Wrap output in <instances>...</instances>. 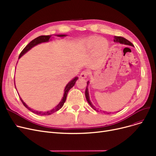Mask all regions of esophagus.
Returning a JSON list of instances; mask_svg holds the SVG:
<instances>
[{"instance_id":"1","label":"esophagus","mask_w":156,"mask_h":156,"mask_svg":"<svg viewBox=\"0 0 156 156\" xmlns=\"http://www.w3.org/2000/svg\"><path fill=\"white\" fill-rule=\"evenodd\" d=\"M89 71L88 70H85L83 71L82 72V73L80 74V77H82L83 78H87V76L89 75Z\"/></svg>"}]
</instances>
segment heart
I'll list each match as a JSON object with an SVG mask.
<instances>
[{
  "label": "heart",
  "instance_id": "1",
  "mask_svg": "<svg viewBox=\"0 0 156 156\" xmlns=\"http://www.w3.org/2000/svg\"><path fill=\"white\" fill-rule=\"evenodd\" d=\"M85 43L87 46H88L89 47L95 46L98 44L100 48L106 49L108 47V44L106 41L101 39L100 37H96V36H92L87 39Z\"/></svg>",
  "mask_w": 156,
  "mask_h": 156
}]
</instances>
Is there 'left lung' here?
<instances>
[{
	"mask_svg": "<svg viewBox=\"0 0 156 156\" xmlns=\"http://www.w3.org/2000/svg\"><path fill=\"white\" fill-rule=\"evenodd\" d=\"M114 41L115 42H119L121 44H126V45H129V46H133V44L129 41H128L127 39H126V38L123 37H120V36H115V39H114ZM87 88L85 89V97H86V99H87V102L89 103V104L91 106V107L93 108L94 110H96L97 112H99L98 110H97L96 108H95V106H93V105L92 104L91 101L90 100V97H89V90H88V85H89V81H88V82H87ZM103 113H106L108 114H109L110 113H108L106 112H104L103 111Z\"/></svg>",
	"mask_w": 156,
	"mask_h": 156,
	"instance_id": "obj_1",
	"label": "left lung"
}]
</instances>
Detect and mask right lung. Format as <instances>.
<instances>
[{
  "instance_id": "obj_1",
  "label": "right lung",
  "mask_w": 156,
  "mask_h": 156,
  "mask_svg": "<svg viewBox=\"0 0 156 156\" xmlns=\"http://www.w3.org/2000/svg\"><path fill=\"white\" fill-rule=\"evenodd\" d=\"M51 36V35H50V36H39V37H36V38L34 39H33V40L32 41H30L27 45V46L25 47L24 49L22 51L21 53H20L18 58H20L23 55H24V54H25L26 52H27L29 50H30L32 48V47L35 46L36 45H37V44H40V43H41L48 42L49 40L50 39ZM56 36H58V37H64V36H66V35H65V34L56 35ZM78 79V77L74 78L72 80L70 81V82H69L67 84V85H66V87H65L64 96H63L62 100L60 101V102L58 103V105H57L55 108H53V109H52V110H50V111L44 112H39V111H36V110H33V109H32V108H30V107H29L27 105L23 102V101L22 100V99L21 98H20V100H21V101H22V103H23V105L27 108L28 110H29L30 112H33L34 113H36V114H37V115H51V114H52V113H55V112L59 110L60 109V108H61L63 106V105H64V103H65V101H66V100L67 93H68L69 90L74 85V84H75V83H76V80H77ZM15 88H16V87H15Z\"/></svg>"
}]
</instances>
